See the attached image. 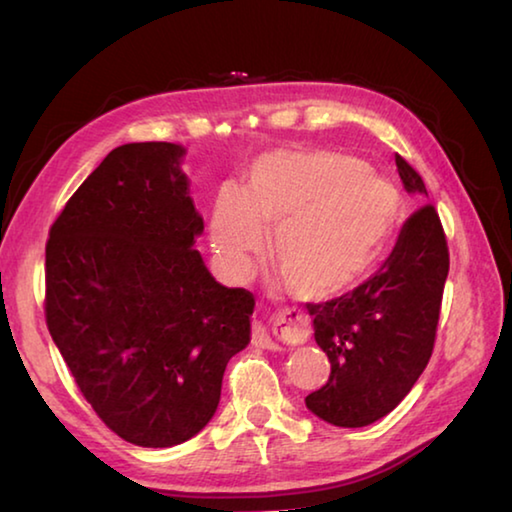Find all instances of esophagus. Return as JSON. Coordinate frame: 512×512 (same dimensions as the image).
Returning a JSON list of instances; mask_svg holds the SVG:
<instances>
[{"mask_svg": "<svg viewBox=\"0 0 512 512\" xmlns=\"http://www.w3.org/2000/svg\"><path fill=\"white\" fill-rule=\"evenodd\" d=\"M277 327H280V332H293V334L305 336L307 320L296 309H284L277 314ZM253 345H257V348H264V350L280 348V345L273 341V336L268 334V329L259 323L253 325Z\"/></svg>", "mask_w": 512, "mask_h": 512, "instance_id": "esophagus-1", "label": "esophagus"}]
</instances>
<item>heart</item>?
<instances>
[{"instance_id": "1", "label": "heart", "mask_w": 512, "mask_h": 512, "mask_svg": "<svg viewBox=\"0 0 512 512\" xmlns=\"http://www.w3.org/2000/svg\"><path fill=\"white\" fill-rule=\"evenodd\" d=\"M400 219V194L350 155L273 153L255 164L244 194H223L212 246L232 275H246L275 230L273 257L300 298L329 300L354 287Z\"/></svg>"}]
</instances>
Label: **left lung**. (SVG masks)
Returning a JSON list of instances; mask_svg holds the SVG:
<instances>
[{
  "label": "left lung",
  "instance_id": "obj_1",
  "mask_svg": "<svg viewBox=\"0 0 512 512\" xmlns=\"http://www.w3.org/2000/svg\"><path fill=\"white\" fill-rule=\"evenodd\" d=\"M404 189L427 196L420 173L395 155ZM449 273L443 223L431 203L402 225L393 253L357 289L307 302L314 336L332 363L307 409L334 427H366L400 404L427 368Z\"/></svg>",
  "mask_w": 512,
  "mask_h": 512
}]
</instances>
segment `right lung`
<instances>
[{"mask_svg":"<svg viewBox=\"0 0 512 512\" xmlns=\"http://www.w3.org/2000/svg\"><path fill=\"white\" fill-rule=\"evenodd\" d=\"M185 149L135 142L106 155L69 198L45 248V318L108 429L140 447L196 436L250 341L253 293L228 289L194 248L203 219Z\"/></svg>","mask_w":512,"mask_h":512,"instance_id":"1","label":"right lung"}]
</instances>
